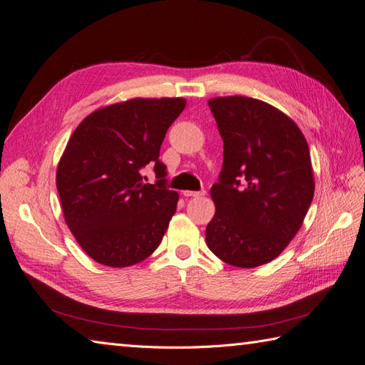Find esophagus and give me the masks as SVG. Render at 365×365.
<instances>
[{"instance_id": "esophagus-1", "label": "esophagus", "mask_w": 365, "mask_h": 365, "mask_svg": "<svg viewBox=\"0 0 365 365\" xmlns=\"http://www.w3.org/2000/svg\"><path fill=\"white\" fill-rule=\"evenodd\" d=\"M182 193H184V196H187V197H200V196H204V195H205V190H200V192L184 190Z\"/></svg>"}]
</instances>
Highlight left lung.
I'll return each instance as SVG.
<instances>
[{"label": "left lung", "instance_id": "obj_1", "mask_svg": "<svg viewBox=\"0 0 365 365\" xmlns=\"http://www.w3.org/2000/svg\"><path fill=\"white\" fill-rule=\"evenodd\" d=\"M224 141V164L205 228L215 256L239 268L274 260L300 230L315 182L307 141L294 121L244 96L210 98Z\"/></svg>", "mask_w": 365, "mask_h": 365}]
</instances>
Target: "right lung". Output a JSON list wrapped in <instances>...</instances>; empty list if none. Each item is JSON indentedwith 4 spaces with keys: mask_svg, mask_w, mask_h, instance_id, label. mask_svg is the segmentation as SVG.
I'll return each mask as SVG.
<instances>
[{
    "mask_svg": "<svg viewBox=\"0 0 365 365\" xmlns=\"http://www.w3.org/2000/svg\"><path fill=\"white\" fill-rule=\"evenodd\" d=\"M184 106L181 97L130 98L97 109L73 132L56 187L65 222L93 260L125 268L161 244L180 196L165 187L160 148ZM148 163L155 185L142 182Z\"/></svg>",
    "mask_w": 365,
    "mask_h": 365,
    "instance_id": "1",
    "label": "right lung"
}]
</instances>
